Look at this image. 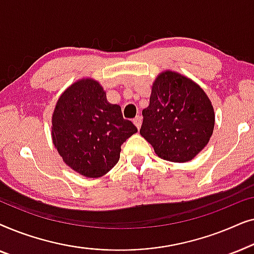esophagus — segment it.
Segmentation results:
<instances>
[{"label":"esophagus","mask_w":254,"mask_h":254,"mask_svg":"<svg viewBox=\"0 0 254 254\" xmlns=\"http://www.w3.org/2000/svg\"><path fill=\"white\" fill-rule=\"evenodd\" d=\"M133 123H134V125L135 126H136L137 128H140L141 127V125H142V117L141 116H136L133 119Z\"/></svg>","instance_id":"1"}]
</instances>
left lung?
I'll return each mask as SVG.
<instances>
[{"label": "left lung", "instance_id": "left-lung-1", "mask_svg": "<svg viewBox=\"0 0 254 254\" xmlns=\"http://www.w3.org/2000/svg\"><path fill=\"white\" fill-rule=\"evenodd\" d=\"M140 134L158 157L185 163L206 147L214 130L215 114L196 83L172 71L162 72L152 84L150 103L142 111Z\"/></svg>", "mask_w": 254, "mask_h": 254}]
</instances>
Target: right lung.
I'll use <instances>...</instances> for the list:
<instances>
[{
  "label": "right lung",
  "instance_id": "obj_1",
  "mask_svg": "<svg viewBox=\"0 0 254 254\" xmlns=\"http://www.w3.org/2000/svg\"><path fill=\"white\" fill-rule=\"evenodd\" d=\"M52 125L53 143L64 162L88 178L106 175L119 161L124 142L137 131L91 78L74 83L62 93Z\"/></svg>",
  "mask_w": 254,
  "mask_h": 254
}]
</instances>
